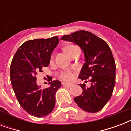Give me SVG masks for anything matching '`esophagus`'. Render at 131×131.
Returning <instances> with one entry per match:
<instances>
[{"mask_svg":"<svg viewBox=\"0 0 131 131\" xmlns=\"http://www.w3.org/2000/svg\"><path fill=\"white\" fill-rule=\"evenodd\" d=\"M62 84L63 86H68V87H71V86L73 85V83H71V82H69V83H68V82H62Z\"/></svg>","mask_w":131,"mask_h":131,"instance_id":"1","label":"esophagus"}]
</instances>
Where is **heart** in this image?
Masks as SVG:
<instances>
[{"mask_svg":"<svg viewBox=\"0 0 131 131\" xmlns=\"http://www.w3.org/2000/svg\"><path fill=\"white\" fill-rule=\"evenodd\" d=\"M60 77L63 80H69L73 78V73L69 71H64L60 73Z\"/></svg>","mask_w":131,"mask_h":131,"instance_id":"b5f03b06","label":"heart"}]
</instances>
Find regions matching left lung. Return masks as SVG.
I'll return each instance as SVG.
<instances>
[{"label":"left lung","mask_w":131,"mask_h":131,"mask_svg":"<svg viewBox=\"0 0 131 131\" xmlns=\"http://www.w3.org/2000/svg\"><path fill=\"white\" fill-rule=\"evenodd\" d=\"M61 39L80 46L84 52L85 63L78 78L86 82L90 79V87L80 84L83 91L74 101L86 112H99L110 99L116 83V64L110 47L104 40L85 30L64 35Z\"/></svg>","instance_id":"left-lung-1"}]
</instances>
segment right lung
Segmentation results:
<instances>
[{"label": "right lung", "instance_id": "right-lung-1", "mask_svg": "<svg viewBox=\"0 0 131 131\" xmlns=\"http://www.w3.org/2000/svg\"><path fill=\"white\" fill-rule=\"evenodd\" d=\"M59 43L58 37L26 41L19 47L11 64V82L17 101L26 112L37 118L51 113L55 107V94L61 82H49L41 89L36 75L49 65L51 53Z\"/></svg>", "mask_w": 131, "mask_h": 131}]
</instances>
